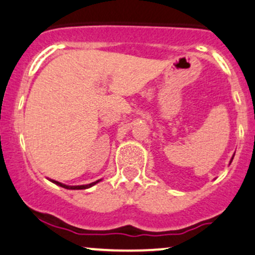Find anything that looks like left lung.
<instances>
[{
	"label": "left lung",
	"instance_id": "obj_1",
	"mask_svg": "<svg viewBox=\"0 0 255 255\" xmlns=\"http://www.w3.org/2000/svg\"><path fill=\"white\" fill-rule=\"evenodd\" d=\"M233 156H235V154H233ZM233 156H232V159H231V161H230V164L232 163V160H233Z\"/></svg>",
	"mask_w": 255,
	"mask_h": 255
}]
</instances>
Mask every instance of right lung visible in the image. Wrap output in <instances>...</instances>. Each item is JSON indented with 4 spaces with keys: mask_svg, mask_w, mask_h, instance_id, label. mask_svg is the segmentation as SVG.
<instances>
[{
    "mask_svg": "<svg viewBox=\"0 0 255 255\" xmlns=\"http://www.w3.org/2000/svg\"><path fill=\"white\" fill-rule=\"evenodd\" d=\"M49 180H50L51 182H54V184L59 185V186L64 187V189H68V190H85V189H89V187L94 186V185H96L97 182H100V181H101V180H97V181H95V182H91V184H87V185H78V186H70V185L61 184V182H59V181H55V180H51V179H49Z\"/></svg>",
    "mask_w": 255,
    "mask_h": 255,
    "instance_id": "obj_1",
    "label": "right lung"
}]
</instances>
